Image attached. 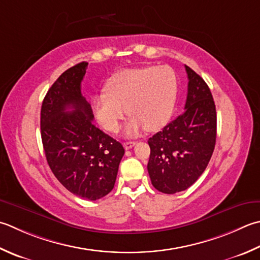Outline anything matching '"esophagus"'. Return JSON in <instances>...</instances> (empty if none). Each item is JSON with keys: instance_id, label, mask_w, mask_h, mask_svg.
Here are the masks:
<instances>
[{"instance_id": "1", "label": "esophagus", "mask_w": 260, "mask_h": 260, "mask_svg": "<svg viewBox=\"0 0 260 260\" xmlns=\"http://www.w3.org/2000/svg\"><path fill=\"white\" fill-rule=\"evenodd\" d=\"M135 144H136L135 142H125V143H124L125 150H129V149H132V147H133Z\"/></svg>"}]
</instances>
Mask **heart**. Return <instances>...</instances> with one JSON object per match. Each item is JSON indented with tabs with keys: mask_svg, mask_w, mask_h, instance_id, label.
<instances>
[{
	"mask_svg": "<svg viewBox=\"0 0 260 260\" xmlns=\"http://www.w3.org/2000/svg\"><path fill=\"white\" fill-rule=\"evenodd\" d=\"M177 99V78L169 66H145L124 70L106 84V91L93 98L96 120L115 133L127 113L126 134L136 135L142 127L154 131L170 119Z\"/></svg>",
	"mask_w": 260,
	"mask_h": 260,
	"instance_id": "heart-1",
	"label": "heart"
}]
</instances>
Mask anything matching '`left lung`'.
Segmentation results:
<instances>
[{"mask_svg": "<svg viewBox=\"0 0 260 260\" xmlns=\"http://www.w3.org/2000/svg\"><path fill=\"white\" fill-rule=\"evenodd\" d=\"M185 68V113L147 141L151 182L165 194H176L194 184L206 169L216 141V110L211 90L195 71Z\"/></svg>", "mask_w": 260, "mask_h": 260, "instance_id": "obj_1", "label": "left lung"}]
</instances>
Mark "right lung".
<instances>
[{
	"mask_svg": "<svg viewBox=\"0 0 260 260\" xmlns=\"http://www.w3.org/2000/svg\"><path fill=\"white\" fill-rule=\"evenodd\" d=\"M88 63L59 76L46 93L40 133L50 170L72 194L96 201L113 190L125 150L93 124L90 104L81 93Z\"/></svg>",
	"mask_w": 260,
	"mask_h": 260,
	"instance_id": "obj_1",
	"label": "right lung"
}]
</instances>
